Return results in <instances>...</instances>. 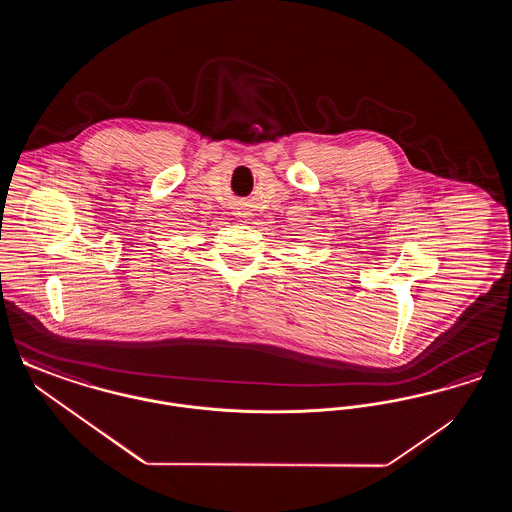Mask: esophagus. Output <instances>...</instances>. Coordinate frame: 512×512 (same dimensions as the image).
Listing matches in <instances>:
<instances>
[{
    "label": "esophagus",
    "instance_id": "1",
    "mask_svg": "<svg viewBox=\"0 0 512 512\" xmlns=\"http://www.w3.org/2000/svg\"><path fill=\"white\" fill-rule=\"evenodd\" d=\"M238 215H240V217H242V219H247V215H249V211H245V209H242V211H240V213H238Z\"/></svg>",
    "mask_w": 512,
    "mask_h": 512
}]
</instances>
